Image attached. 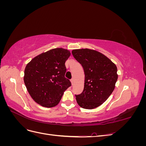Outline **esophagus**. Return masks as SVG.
Segmentation results:
<instances>
[{"label":"esophagus","instance_id":"obj_1","mask_svg":"<svg viewBox=\"0 0 146 146\" xmlns=\"http://www.w3.org/2000/svg\"><path fill=\"white\" fill-rule=\"evenodd\" d=\"M70 82H71L72 85H74V78H72L71 80H70Z\"/></svg>","mask_w":146,"mask_h":146}]
</instances>
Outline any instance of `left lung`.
<instances>
[{
	"label": "left lung",
	"instance_id": "1",
	"mask_svg": "<svg viewBox=\"0 0 146 146\" xmlns=\"http://www.w3.org/2000/svg\"><path fill=\"white\" fill-rule=\"evenodd\" d=\"M72 54L85 74L83 91L76 96L77 104L88 110L99 107L115 88L118 78L116 64L102 53L90 48L74 49Z\"/></svg>",
	"mask_w": 146,
	"mask_h": 146
}]
</instances>
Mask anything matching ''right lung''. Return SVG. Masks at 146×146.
<instances>
[{"instance_id": "add662e5", "label": "right lung", "mask_w": 146, "mask_h": 146, "mask_svg": "<svg viewBox=\"0 0 146 146\" xmlns=\"http://www.w3.org/2000/svg\"><path fill=\"white\" fill-rule=\"evenodd\" d=\"M69 50L56 48L37 55L25 66L24 81L31 98L42 107L58 104L64 92L71 86L64 77Z\"/></svg>"}]
</instances>
